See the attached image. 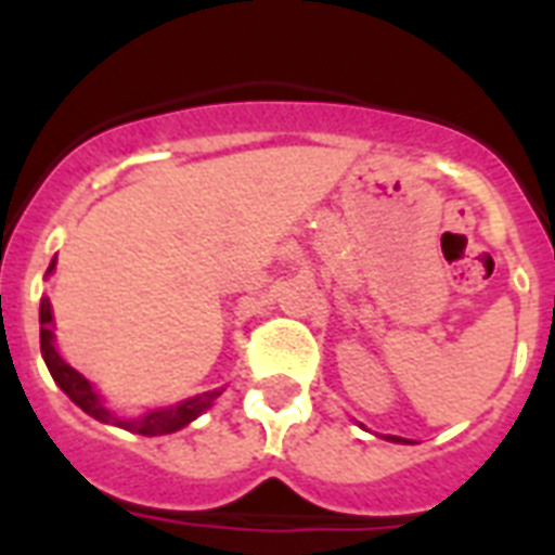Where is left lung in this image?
I'll return each instance as SVG.
<instances>
[{
  "label": "left lung",
  "mask_w": 555,
  "mask_h": 555,
  "mask_svg": "<svg viewBox=\"0 0 555 555\" xmlns=\"http://www.w3.org/2000/svg\"><path fill=\"white\" fill-rule=\"evenodd\" d=\"M360 426H363V423H360ZM363 429H365V426H363ZM379 438H386V440H391V443H414V440L397 438V435H379Z\"/></svg>",
  "instance_id": "obj_1"
}]
</instances>
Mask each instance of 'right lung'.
<instances>
[{
  "instance_id": "add662e5",
  "label": "right lung",
  "mask_w": 555,
  "mask_h": 555,
  "mask_svg": "<svg viewBox=\"0 0 555 555\" xmlns=\"http://www.w3.org/2000/svg\"><path fill=\"white\" fill-rule=\"evenodd\" d=\"M56 268V256L48 264L46 276H51ZM39 348H42V360H46L51 377L65 395L72 397L74 405H80L82 412L94 417V421L106 423V426H117V429L134 431V435H146V438H158V435H172V431L190 426L195 417L207 412L209 405L216 403L224 388H209L195 397H186L181 403L158 405V409H146L143 414H117L112 405L106 403V397L100 395L98 386L89 377H82L80 371L68 365L56 348L54 337V311L46 296L39 299Z\"/></svg>"
}]
</instances>
